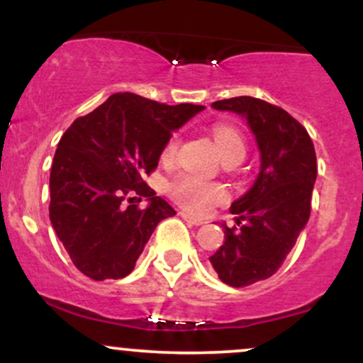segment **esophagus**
I'll return each instance as SVG.
<instances>
[{
    "mask_svg": "<svg viewBox=\"0 0 363 363\" xmlns=\"http://www.w3.org/2000/svg\"><path fill=\"white\" fill-rule=\"evenodd\" d=\"M181 216L186 220L187 223H191V225H201L203 223L201 220L196 218V216H193V215H189V213H187V211H181Z\"/></svg>",
    "mask_w": 363,
    "mask_h": 363,
    "instance_id": "obj_1",
    "label": "esophagus"
}]
</instances>
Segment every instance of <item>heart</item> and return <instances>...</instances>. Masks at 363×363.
I'll return each instance as SVG.
<instances>
[{
  "label": "heart",
  "instance_id": "b5f03b06",
  "mask_svg": "<svg viewBox=\"0 0 363 363\" xmlns=\"http://www.w3.org/2000/svg\"><path fill=\"white\" fill-rule=\"evenodd\" d=\"M213 140L218 148L222 160L225 158H240L245 155V141L237 129L227 124H216L213 128ZM179 145L177 136L169 141L165 148V157H172ZM170 194L181 206L194 213H203L208 206L225 198L223 187L216 184H208L194 176H179L170 184Z\"/></svg>",
  "mask_w": 363,
  "mask_h": 363
}]
</instances>
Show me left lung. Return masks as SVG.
<instances>
[{"mask_svg":"<svg viewBox=\"0 0 363 363\" xmlns=\"http://www.w3.org/2000/svg\"><path fill=\"white\" fill-rule=\"evenodd\" d=\"M211 107L245 119L261 157L251 189L230 206L239 228L222 223L225 242L210 257L220 280L240 289L273 277L309 222L315 150L298 121L259 99L242 95Z\"/></svg>","mask_w":363,"mask_h":363,"instance_id":"1","label":"left lung"}]
</instances>
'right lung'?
Returning <instances> with one entry per match:
<instances>
[{"label":"right lung","instance_id":"right-lung-1","mask_svg":"<svg viewBox=\"0 0 363 363\" xmlns=\"http://www.w3.org/2000/svg\"><path fill=\"white\" fill-rule=\"evenodd\" d=\"M203 109L124 91L66 129L49 177V218L83 274L95 281L124 278L157 225L176 215L143 179L157 169L172 133ZM129 192L145 195L147 208L124 206Z\"/></svg>","mask_w":363,"mask_h":363}]
</instances>
